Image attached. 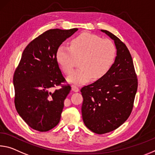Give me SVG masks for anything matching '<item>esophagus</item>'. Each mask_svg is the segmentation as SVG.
Here are the masks:
<instances>
[{
	"label": "esophagus",
	"instance_id": "esophagus-1",
	"mask_svg": "<svg viewBox=\"0 0 155 155\" xmlns=\"http://www.w3.org/2000/svg\"><path fill=\"white\" fill-rule=\"evenodd\" d=\"M72 90L74 91V92H78V91H79V88H78L76 85H72Z\"/></svg>",
	"mask_w": 155,
	"mask_h": 155
}]
</instances>
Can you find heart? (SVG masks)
<instances>
[{
  "instance_id": "obj_1",
  "label": "heart",
  "mask_w": 155,
  "mask_h": 155,
  "mask_svg": "<svg viewBox=\"0 0 155 155\" xmlns=\"http://www.w3.org/2000/svg\"><path fill=\"white\" fill-rule=\"evenodd\" d=\"M116 47L109 39L84 32L74 38L70 47L61 44L56 51V59L65 74H70L79 59L80 68L72 73L68 81L83 84L92 77L99 79L108 72L115 61Z\"/></svg>"
}]
</instances>
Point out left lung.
Instances as JSON below:
<instances>
[{
	"instance_id": "obj_1",
	"label": "left lung",
	"mask_w": 155,
	"mask_h": 155,
	"mask_svg": "<svg viewBox=\"0 0 155 155\" xmlns=\"http://www.w3.org/2000/svg\"><path fill=\"white\" fill-rule=\"evenodd\" d=\"M101 31L114 41L115 61L106 74L81 90L83 122L99 134L114 130L128 119L138 87L133 61L126 44L110 31Z\"/></svg>"
}]
</instances>
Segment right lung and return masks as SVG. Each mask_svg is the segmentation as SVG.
<instances>
[{
    "mask_svg": "<svg viewBox=\"0 0 155 155\" xmlns=\"http://www.w3.org/2000/svg\"><path fill=\"white\" fill-rule=\"evenodd\" d=\"M78 30L52 29L29 43L14 74V104L28 126L47 132L57 126L71 87L66 83L56 59V51ZM57 87L58 90L53 89Z\"/></svg>",
    "mask_w": 155,
    "mask_h": 155,
    "instance_id": "right-lung-1",
    "label": "right lung"
}]
</instances>
